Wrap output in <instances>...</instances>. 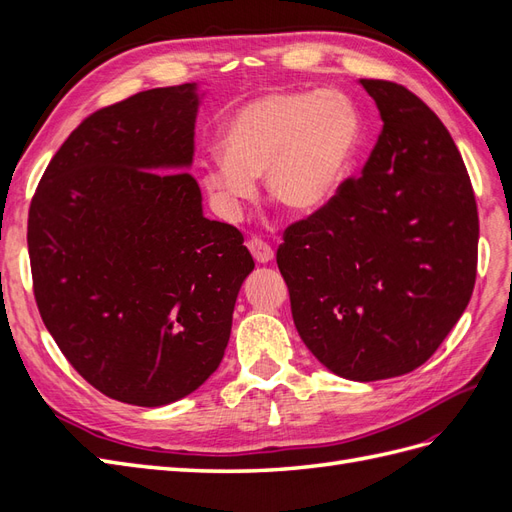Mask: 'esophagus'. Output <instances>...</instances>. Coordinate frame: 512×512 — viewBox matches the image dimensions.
I'll return each instance as SVG.
<instances>
[{
	"instance_id": "1",
	"label": "esophagus",
	"mask_w": 512,
	"mask_h": 512,
	"mask_svg": "<svg viewBox=\"0 0 512 512\" xmlns=\"http://www.w3.org/2000/svg\"><path fill=\"white\" fill-rule=\"evenodd\" d=\"M247 250L252 252L254 260L260 262V265H267V262H271L273 256H275L273 250H271V245L265 243L262 239H250V241H247Z\"/></svg>"
}]
</instances>
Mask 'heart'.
Here are the masks:
<instances>
[{
    "label": "heart",
    "mask_w": 512,
    "mask_h": 512,
    "mask_svg": "<svg viewBox=\"0 0 512 512\" xmlns=\"http://www.w3.org/2000/svg\"><path fill=\"white\" fill-rule=\"evenodd\" d=\"M361 141V113L342 91L265 94L226 119L222 156L200 164L198 179L226 222H237L256 196V177L265 181L269 198L292 213L312 215L342 192Z\"/></svg>",
    "instance_id": "1"
}]
</instances>
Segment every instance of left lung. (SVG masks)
<instances>
[{
  "instance_id": "8db88e82",
  "label": "left lung",
  "mask_w": 512,
  "mask_h": 512,
  "mask_svg": "<svg viewBox=\"0 0 512 512\" xmlns=\"http://www.w3.org/2000/svg\"><path fill=\"white\" fill-rule=\"evenodd\" d=\"M382 132L359 179L292 224L277 250L303 344L333 374L371 382L423 365L468 307L478 213L444 123L412 91L361 79Z\"/></svg>"
}]
</instances>
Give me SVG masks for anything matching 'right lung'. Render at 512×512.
I'll list each match as a JSON object with an SVG mask.
<instances>
[{
    "instance_id": "right-lung-1",
    "label": "right lung",
    "mask_w": 512,
    "mask_h": 512,
    "mask_svg": "<svg viewBox=\"0 0 512 512\" xmlns=\"http://www.w3.org/2000/svg\"><path fill=\"white\" fill-rule=\"evenodd\" d=\"M203 96L198 83L149 89L87 117L29 207L46 329L91 386L132 406L173 404L218 369L254 271L188 173Z\"/></svg>"
}]
</instances>
